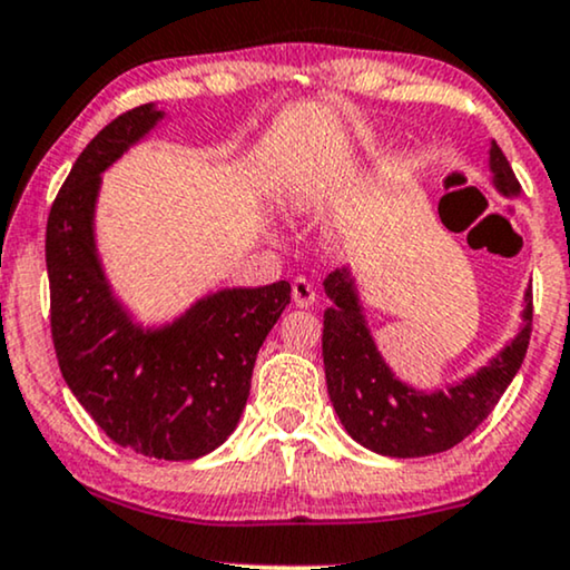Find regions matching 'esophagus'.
<instances>
[{
	"mask_svg": "<svg viewBox=\"0 0 570 570\" xmlns=\"http://www.w3.org/2000/svg\"><path fill=\"white\" fill-rule=\"evenodd\" d=\"M293 301H296L298 308L314 306V301H317V291H314V285L308 283V279L296 277L293 279Z\"/></svg>",
	"mask_w": 570,
	"mask_h": 570,
	"instance_id": "1",
	"label": "esophagus"
}]
</instances>
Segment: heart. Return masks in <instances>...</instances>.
Segmentation results:
<instances>
[{
	"mask_svg": "<svg viewBox=\"0 0 570 570\" xmlns=\"http://www.w3.org/2000/svg\"><path fill=\"white\" fill-rule=\"evenodd\" d=\"M360 142H362V145L367 142V137H360ZM304 198H306V187L298 185V181H296V185L291 187V200H293V203H301Z\"/></svg>",
	"mask_w": 570,
	"mask_h": 570,
	"instance_id": "b5f03b06",
	"label": "heart"
}]
</instances>
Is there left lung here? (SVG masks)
Here are the masks:
<instances>
[{"label":"left lung","instance_id":"1","mask_svg":"<svg viewBox=\"0 0 570 570\" xmlns=\"http://www.w3.org/2000/svg\"><path fill=\"white\" fill-rule=\"evenodd\" d=\"M491 187L518 198L521 185L500 150L489 142ZM322 356L333 410L356 444L383 456H428L446 452L479 428L521 370L531 338V285L523 293L518 333L491 360L444 389L420 391L410 385L377 348L360 279L351 266L327 274Z\"/></svg>","mask_w":570,"mask_h":570}]
</instances>
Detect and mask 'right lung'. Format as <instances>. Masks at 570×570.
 <instances>
[{
    "label": "right lung",
    "mask_w": 570,
    "mask_h": 570,
    "mask_svg": "<svg viewBox=\"0 0 570 570\" xmlns=\"http://www.w3.org/2000/svg\"><path fill=\"white\" fill-rule=\"evenodd\" d=\"M166 118L156 102L139 105L87 145L49 210L47 274L68 389L118 446L179 462L214 452L240 423L256 354L291 285L222 287L153 325L118 296L97 248L102 174Z\"/></svg>",
    "instance_id": "1"
}]
</instances>
